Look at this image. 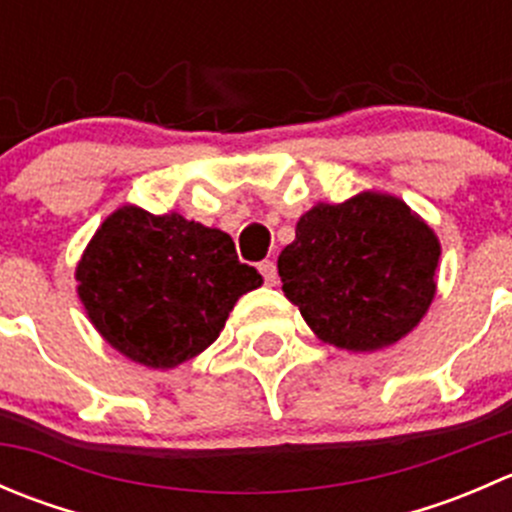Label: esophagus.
<instances>
[{
    "label": "esophagus",
    "instance_id": "obj_1",
    "mask_svg": "<svg viewBox=\"0 0 512 512\" xmlns=\"http://www.w3.org/2000/svg\"><path fill=\"white\" fill-rule=\"evenodd\" d=\"M257 270H260L262 277H265V285H270V287L277 285V265H275V262H272V260L260 262V267H257Z\"/></svg>",
    "mask_w": 512,
    "mask_h": 512
}]
</instances>
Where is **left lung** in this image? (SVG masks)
Here are the masks:
<instances>
[{
	"mask_svg": "<svg viewBox=\"0 0 512 512\" xmlns=\"http://www.w3.org/2000/svg\"><path fill=\"white\" fill-rule=\"evenodd\" d=\"M438 257L436 232L404 200L366 190L304 213L277 270L285 297L322 342L376 352L421 322Z\"/></svg>",
	"mask_w": 512,
	"mask_h": 512,
	"instance_id": "obj_1",
	"label": "left lung"
}]
</instances>
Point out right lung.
Segmentation results:
<instances>
[{
    "label": "right lung",
    "mask_w": 512,
    "mask_h": 512,
    "mask_svg": "<svg viewBox=\"0 0 512 512\" xmlns=\"http://www.w3.org/2000/svg\"><path fill=\"white\" fill-rule=\"evenodd\" d=\"M76 280L98 334L151 369H173L208 349L237 299L262 285L227 232L136 205L103 220Z\"/></svg>",
    "instance_id": "right-lung-1"
}]
</instances>
